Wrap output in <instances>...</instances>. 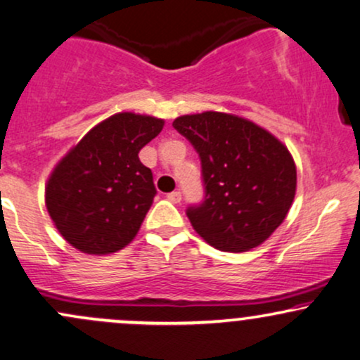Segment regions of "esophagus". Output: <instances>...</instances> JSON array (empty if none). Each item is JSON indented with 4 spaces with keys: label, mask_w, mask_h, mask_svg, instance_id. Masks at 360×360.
Returning a JSON list of instances; mask_svg holds the SVG:
<instances>
[{
    "label": "esophagus",
    "mask_w": 360,
    "mask_h": 360,
    "mask_svg": "<svg viewBox=\"0 0 360 360\" xmlns=\"http://www.w3.org/2000/svg\"><path fill=\"white\" fill-rule=\"evenodd\" d=\"M167 198L170 202H173V204H180V200H181V193L179 192V190H175V192H170L167 195Z\"/></svg>",
    "instance_id": "34e87169"
}]
</instances>
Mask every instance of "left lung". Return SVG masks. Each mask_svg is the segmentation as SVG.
Instances as JSON below:
<instances>
[{"label": "left lung", "instance_id": "obj_1", "mask_svg": "<svg viewBox=\"0 0 360 360\" xmlns=\"http://www.w3.org/2000/svg\"><path fill=\"white\" fill-rule=\"evenodd\" d=\"M173 128L200 156L205 197L187 209L197 234L226 252L263 244L285 221L297 192L288 148L234 114H187L176 117Z\"/></svg>", "mask_w": 360, "mask_h": 360}]
</instances>
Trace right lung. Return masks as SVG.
I'll return each mask as SVG.
<instances>
[{
  "mask_svg": "<svg viewBox=\"0 0 360 360\" xmlns=\"http://www.w3.org/2000/svg\"><path fill=\"white\" fill-rule=\"evenodd\" d=\"M165 121L117 112L94 126L67 153L45 187V205L62 238L86 255L128 246L153 204V173L139 150Z\"/></svg>",
  "mask_w": 360,
  "mask_h": 360,
  "instance_id": "obj_1",
  "label": "right lung"
}]
</instances>
